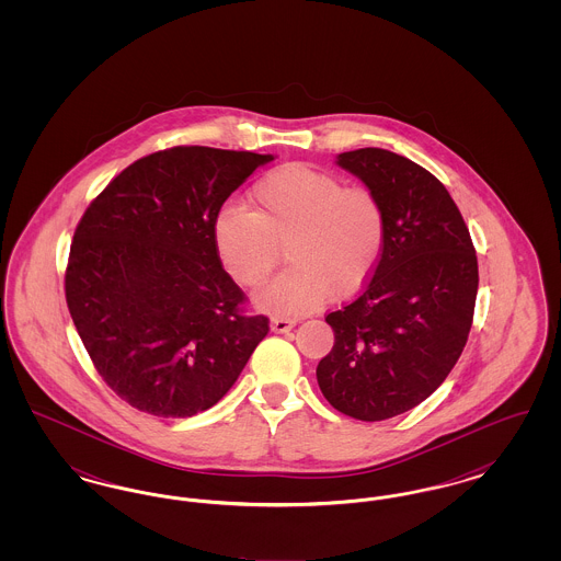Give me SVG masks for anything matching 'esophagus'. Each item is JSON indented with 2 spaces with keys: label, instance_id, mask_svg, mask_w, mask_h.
<instances>
[{
  "label": "esophagus",
  "instance_id": "34e87169",
  "mask_svg": "<svg viewBox=\"0 0 561 561\" xmlns=\"http://www.w3.org/2000/svg\"><path fill=\"white\" fill-rule=\"evenodd\" d=\"M294 325H296V321L290 320V318H271V330H273L275 334L290 332Z\"/></svg>",
  "mask_w": 561,
  "mask_h": 561
}]
</instances>
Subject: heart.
Returning <instances> with one entry per match:
<instances>
[{
  "instance_id": "heart-1",
  "label": "heart",
  "mask_w": 561,
  "mask_h": 561,
  "mask_svg": "<svg viewBox=\"0 0 561 561\" xmlns=\"http://www.w3.org/2000/svg\"><path fill=\"white\" fill-rule=\"evenodd\" d=\"M250 197L254 213L225 206L214 216V245L243 288L263 286L286 245L293 267L256 296L259 307L305 313L328 294L345 300L368 284L387 240V216L373 188L288 163L256 181Z\"/></svg>"
}]
</instances>
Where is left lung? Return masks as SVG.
I'll return each mask as SVG.
<instances>
[{
    "label": "left lung",
    "mask_w": 561,
    "mask_h": 561,
    "mask_svg": "<svg viewBox=\"0 0 561 561\" xmlns=\"http://www.w3.org/2000/svg\"><path fill=\"white\" fill-rule=\"evenodd\" d=\"M339 165L378 195L387 216L380 263L364 293L325 316L334 347L318 364L332 408L385 421L427 400L467 345L478 256L448 188L387 149H355Z\"/></svg>",
    "instance_id": "1"
}]
</instances>
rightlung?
Returning a JSON list of instances; mask_svg holds the SVG:
<instances>
[{"mask_svg": "<svg viewBox=\"0 0 561 561\" xmlns=\"http://www.w3.org/2000/svg\"><path fill=\"white\" fill-rule=\"evenodd\" d=\"M273 156L172 147L130 163L81 216L67 307L108 387L136 410L187 419L213 408L267 336L222 268L214 216Z\"/></svg>", "mask_w": 561, "mask_h": 561, "instance_id": "right-lung-1", "label": "right lung"}]
</instances>
